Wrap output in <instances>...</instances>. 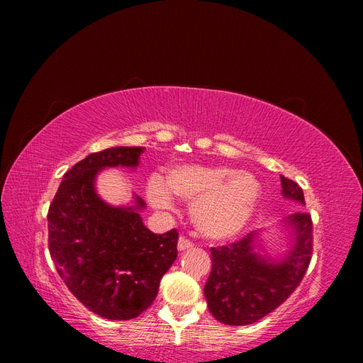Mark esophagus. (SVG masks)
Listing matches in <instances>:
<instances>
[{
    "mask_svg": "<svg viewBox=\"0 0 363 363\" xmlns=\"http://www.w3.org/2000/svg\"><path fill=\"white\" fill-rule=\"evenodd\" d=\"M192 247V242L191 240L188 239V238H184V236H182L180 239H179V244H177V248H179V251H184V250H189Z\"/></svg>",
    "mask_w": 363,
    "mask_h": 363,
    "instance_id": "34e87169",
    "label": "esophagus"
}]
</instances>
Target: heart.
<instances>
[{
    "label": "heart",
    "mask_w": 363,
    "mask_h": 363,
    "mask_svg": "<svg viewBox=\"0 0 363 363\" xmlns=\"http://www.w3.org/2000/svg\"><path fill=\"white\" fill-rule=\"evenodd\" d=\"M148 199L156 207L171 206V195L194 200L191 218L199 232L212 240L238 235L255 213L260 200V184L248 172L225 167L182 164L168 171L163 183L152 179Z\"/></svg>",
    "instance_id": "heart-1"
}]
</instances>
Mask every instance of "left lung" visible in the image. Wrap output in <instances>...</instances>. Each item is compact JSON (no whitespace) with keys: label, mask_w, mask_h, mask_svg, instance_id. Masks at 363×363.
Returning a JSON list of instances; mask_svg holds the SVG:
<instances>
[{"label":"left lung","mask_w":363,"mask_h":363,"mask_svg":"<svg viewBox=\"0 0 363 363\" xmlns=\"http://www.w3.org/2000/svg\"><path fill=\"white\" fill-rule=\"evenodd\" d=\"M284 199L304 203L303 189L295 182L280 177ZM292 235L291 250L281 259L262 256L259 232H251L236 242L211 248L212 271L204 295L215 320L227 325L252 324L288 300L309 268L313 225L309 213L296 212L284 218Z\"/></svg>","instance_id":"8db88e82"}]
</instances>
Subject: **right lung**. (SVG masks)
<instances>
[{"mask_svg": "<svg viewBox=\"0 0 363 363\" xmlns=\"http://www.w3.org/2000/svg\"><path fill=\"white\" fill-rule=\"evenodd\" d=\"M144 147L92 152L63 175L48 211V247L59 276L77 300L106 320H131L155 301L159 284L177 259V230H148L139 211L113 207L95 191L98 172L136 168Z\"/></svg>", "mask_w": 363, "mask_h": 363, "instance_id": "add662e5", "label": "right lung"}]
</instances>
